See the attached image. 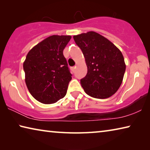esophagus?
Listing matches in <instances>:
<instances>
[{"label":"esophagus","instance_id":"34e87169","mask_svg":"<svg viewBox=\"0 0 150 150\" xmlns=\"http://www.w3.org/2000/svg\"><path fill=\"white\" fill-rule=\"evenodd\" d=\"M75 67H72V71H73V72L75 71Z\"/></svg>","mask_w":150,"mask_h":150}]
</instances>
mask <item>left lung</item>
Here are the masks:
<instances>
[{
    "instance_id": "8db88e82",
    "label": "left lung",
    "mask_w": 150,
    "mask_h": 150,
    "mask_svg": "<svg viewBox=\"0 0 150 150\" xmlns=\"http://www.w3.org/2000/svg\"><path fill=\"white\" fill-rule=\"evenodd\" d=\"M82 51L87 73L81 79L85 92L96 98L114 95L122 82L126 65L121 52L112 43L95 32L73 36Z\"/></svg>"
}]
</instances>
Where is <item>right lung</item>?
Masks as SVG:
<instances>
[{
  "label": "right lung",
  "instance_id": "obj_1",
  "mask_svg": "<svg viewBox=\"0 0 150 150\" xmlns=\"http://www.w3.org/2000/svg\"><path fill=\"white\" fill-rule=\"evenodd\" d=\"M71 38V35H52L26 55L25 81L30 94L40 103H54L67 93L72 75L63 52Z\"/></svg>",
  "mask_w": 150,
  "mask_h": 150
}]
</instances>
